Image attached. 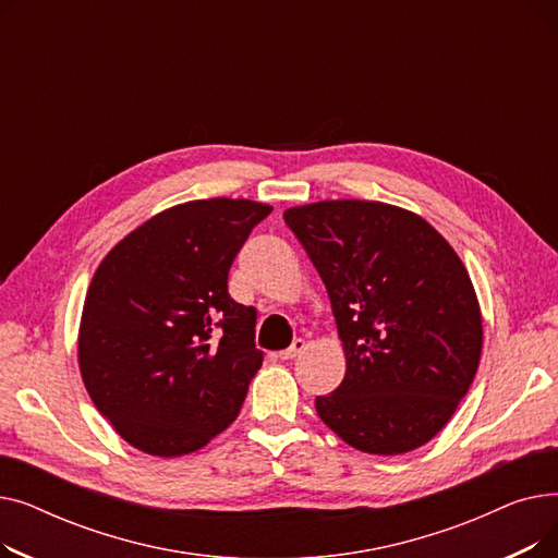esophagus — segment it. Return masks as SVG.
Returning <instances> with one entry per match:
<instances>
[{"label": "esophagus", "mask_w": 558, "mask_h": 558, "mask_svg": "<svg viewBox=\"0 0 558 558\" xmlns=\"http://www.w3.org/2000/svg\"><path fill=\"white\" fill-rule=\"evenodd\" d=\"M307 348V343L303 341V339H294V343H291L289 348H284V350H280V353H278V357L280 360H294V357H299L301 353H303V350Z\"/></svg>", "instance_id": "obj_1"}]
</instances>
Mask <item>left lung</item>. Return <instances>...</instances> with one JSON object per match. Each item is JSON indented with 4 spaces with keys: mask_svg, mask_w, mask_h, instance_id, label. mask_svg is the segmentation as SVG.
Masks as SVG:
<instances>
[{
    "mask_svg": "<svg viewBox=\"0 0 558 558\" xmlns=\"http://www.w3.org/2000/svg\"><path fill=\"white\" fill-rule=\"evenodd\" d=\"M284 223L326 282L343 383L316 414L348 446L402 454L452 418L482 355V312L454 248L423 217L377 201L289 208Z\"/></svg>",
    "mask_w": 558,
    "mask_h": 558,
    "instance_id": "obj_1",
    "label": "left lung"
}]
</instances>
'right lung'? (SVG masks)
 <instances>
[{
  "mask_svg": "<svg viewBox=\"0 0 558 558\" xmlns=\"http://www.w3.org/2000/svg\"><path fill=\"white\" fill-rule=\"evenodd\" d=\"M271 205H175L117 244L87 289L78 366L104 418L154 457L190 454L238 418L262 366L257 312L228 271Z\"/></svg>",
  "mask_w": 558,
  "mask_h": 558,
  "instance_id": "obj_1",
  "label": "right lung"
}]
</instances>
